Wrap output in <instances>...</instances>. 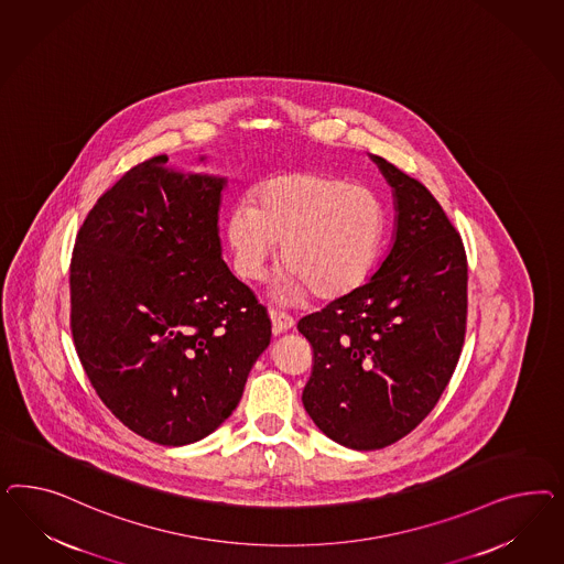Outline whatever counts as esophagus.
Here are the masks:
<instances>
[{
	"instance_id": "obj_1",
	"label": "esophagus",
	"mask_w": 564,
	"mask_h": 564,
	"mask_svg": "<svg viewBox=\"0 0 564 564\" xmlns=\"http://www.w3.org/2000/svg\"><path fill=\"white\" fill-rule=\"evenodd\" d=\"M271 321H273L274 335H281V333L290 330L291 326L295 325L293 316L288 312H281V310H271Z\"/></svg>"
}]
</instances>
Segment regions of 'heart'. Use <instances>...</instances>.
Masks as SVG:
<instances>
[{"instance_id":"heart-1","label":"heart","mask_w":564,"mask_h":564,"mask_svg":"<svg viewBox=\"0 0 564 564\" xmlns=\"http://www.w3.org/2000/svg\"><path fill=\"white\" fill-rule=\"evenodd\" d=\"M387 208L368 186L339 175L293 171L264 182L257 205L231 208L227 239L243 279H262L283 246L290 269L281 293L307 291L333 300L356 290L370 274L382 246Z\"/></svg>"}]
</instances>
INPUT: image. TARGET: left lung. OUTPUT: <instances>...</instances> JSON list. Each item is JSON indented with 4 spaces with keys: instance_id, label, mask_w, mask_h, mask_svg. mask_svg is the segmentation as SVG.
Instances as JSON below:
<instances>
[{
    "instance_id": "8db88e82",
    "label": "left lung",
    "mask_w": 564,
    "mask_h": 564,
    "mask_svg": "<svg viewBox=\"0 0 564 564\" xmlns=\"http://www.w3.org/2000/svg\"><path fill=\"white\" fill-rule=\"evenodd\" d=\"M372 159L393 188V248L368 283L297 323L314 354L307 415L356 451L397 443L434 410L467 326L462 236L422 182Z\"/></svg>"
}]
</instances>
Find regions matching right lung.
<instances>
[{
    "instance_id": "obj_1",
    "label": "right lung",
    "mask_w": 564,
    "mask_h": 564,
    "mask_svg": "<svg viewBox=\"0 0 564 564\" xmlns=\"http://www.w3.org/2000/svg\"><path fill=\"white\" fill-rule=\"evenodd\" d=\"M159 154L90 208L69 262V328L105 408L138 436L182 446L238 408L271 318L221 258L225 177Z\"/></svg>"
}]
</instances>
